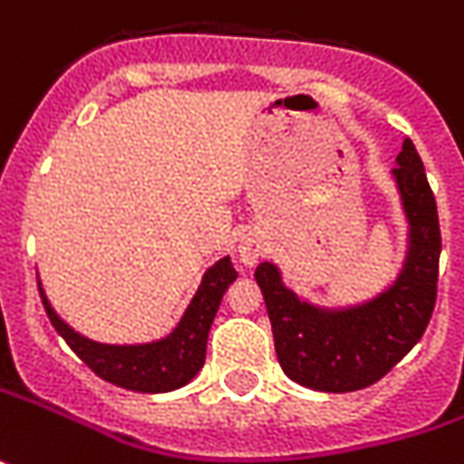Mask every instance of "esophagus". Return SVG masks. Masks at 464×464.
<instances>
[{
	"mask_svg": "<svg viewBox=\"0 0 464 464\" xmlns=\"http://www.w3.org/2000/svg\"><path fill=\"white\" fill-rule=\"evenodd\" d=\"M238 259L244 266H254V264L259 262L264 256V251H266V241H264V236L259 231H246L241 233V238H238Z\"/></svg>",
	"mask_w": 464,
	"mask_h": 464,
	"instance_id": "1",
	"label": "esophagus"
}]
</instances>
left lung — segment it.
<instances>
[{
	"label": "left lung",
	"mask_w": 464,
	"mask_h": 464,
	"mask_svg": "<svg viewBox=\"0 0 464 464\" xmlns=\"http://www.w3.org/2000/svg\"><path fill=\"white\" fill-rule=\"evenodd\" d=\"M392 182L408 223L406 259L375 297L326 308L282 282L277 264L262 262L254 280L264 295L275 352L293 382L321 392L370 388L416 346L437 303L441 233L437 200L411 138L395 159Z\"/></svg>",
	"instance_id": "8db88e82"
}]
</instances>
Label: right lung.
<instances>
[{"instance_id": "right-lung-1", "label": "right lung", "mask_w": 464, "mask_h": 464, "mask_svg": "<svg viewBox=\"0 0 464 464\" xmlns=\"http://www.w3.org/2000/svg\"><path fill=\"white\" fill-rule=\"evenodd\" d=\"M238 275L233 269L231 256L218 259L202 275L198 293L189 300L179 324L171 328V334L146 343H102L87 339L53 311L51 300L43 293L41 282L38 290L53 328L94 375L125 391L169 392L187 385L202 370L213 318L228 285Z\"/></svg>"}]
</instances>
